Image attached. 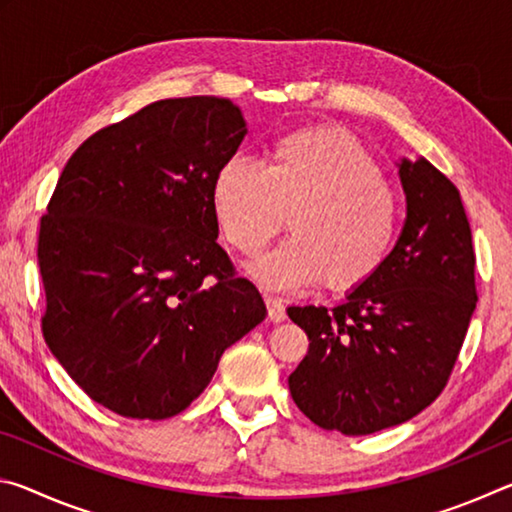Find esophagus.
<instances>
[{
	"mask_svg": "<svg viewBox=\"0 0 512 512\" xmlns=\"http://www.w3.org/2000/svg\"><path fill=\"white\" fill-rule=\"evenodd\" d=\"M266 309H268V318L273 320V323H282L284 318H287V309H284V302L275 296H266Z\"/></svg>",
	"mask_w": 512,
	"mask_h": 512,
	"instance_id": "34e87169",
	"label": "esophagus"
}]
</instances>
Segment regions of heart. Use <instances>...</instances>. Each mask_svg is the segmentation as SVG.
Wrapping results in <instances>:
<instances>
[{
  "label": "heart",
  "instance_id": "heart-1",
  "mask_svg": "<svg viewBox=\"0 0 512 512\" xmlns=\"http://www.w3.org/2000/svg\"><path fill=\"white\" fill-rule=\"evenodd\" d=\"M221 235L257 255L289 216L291 237L253 266L259 284L293 291L323 280L334 293L377 275L395 241L400 203L357 137L339 126L280 137L271 162L230 158L212 183Z\"/></svg>",
  "mask_w": 512,
  "mask_h": 512
}]
</instances>
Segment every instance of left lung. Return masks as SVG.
Listing matches in <instances>:
<instances>
[{"mask_svg": "<svg viewBox=\"0 0 512 512\" xmlns=\"http://www.w3.org/2000/svg\"><path fill=\"white\" fill-rule=\"evenodd\" d=\"M406 221L377 275L336 307H289L309 339L289 375L323 429L368 436L411 420L447 386L476 307L472 230L456 185L402 160Z\"/></svg>", "mask_w": 512, "mask_h": 512, "instance_id": "8db88e82", "label": "left lung"}]
</instances>
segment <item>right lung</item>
Here are the masks:
<instances>
[{
	"label": "right lung",
	"instance_id": "1",
	"mask_svg": "<svg viewBox=\"0 0 512 512\" xmlns=\"http://www.w3.org/2000/svg\"><path fill=\"white\" fill-rule=\"evenodd\" d=\"M246 133L230 99L155 101L72 153L40 219L42 336L124 418L185 411L266 316L216 244L212 183Z\"/></svg>",
	"mask_w": 512,
	"mask_h": 512
}]
</instances>
